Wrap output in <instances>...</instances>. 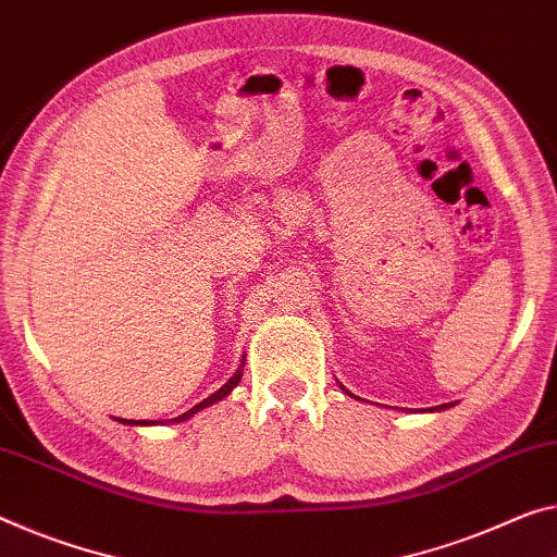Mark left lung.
<instances>
[{
  "label": "left lung",
  "instance_id": "obj_1",
  "mask_svg": "<svg viewBox=\"0 0 557 557\" xmlns=\"http://www.w3.org/2000/svg\"><path fill=\"white\" fill-rule=\"evenodd\" d=\"M448 406H450V404H446V406H441V408H448ZM435 410H438V408H435Z\"/></svg>",
  "mask_w": 557,
  "mask_h": 557
}]
</instances>
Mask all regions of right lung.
<instances>
[{
	"instance_id": "right-lung-1",
	"label": "right lung",
	"mask_w": 557,
	"mask_h": 557,
	"mask_svg": "<svg viewBox=\"0 0 557 557\" xmlns=\"http://www.w3.org/2000/svg\"><path fill=\"white\" fill-rule=\"evenodd\" d=\"M244 358H246V356H244ZM238 381H242V368H238V371H236V373L231 375V379H228V383H224V386H221L216 393H213V396L203 398L201 404H196L191 410H186V413H182V416H178V418H171V421H174V423H182V421H186V418H191L194 413H199L201 408L213 406V404H216V400H221V398H224V396H228V393L238 386ZM116 421H122V423H129V425H149L147 421H124V418H116ZM151 423H153V421H151Z\"/></svg>"
}]
</instances>
